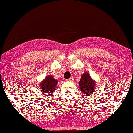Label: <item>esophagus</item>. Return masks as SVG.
Returning <instances> with one entry per match:
<instances>
[{"instance_id":"34e87169","label":"esophagus","mask_w":133,"mask_h":133,"mask_svg":"<svg viewBox=\"0 0 133 133\" xmlns=\"http://www.w3.org/2000/svg\"><path fill=\"white\" fill-rule=\"evenodd\" d=\"M74 78L73 77H71V78H69V79H68V81H73V79Z\"/></svg>"}]
</instances>
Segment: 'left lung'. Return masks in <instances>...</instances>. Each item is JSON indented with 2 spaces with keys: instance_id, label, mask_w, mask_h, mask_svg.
<instances>
[{
  "instance_id": "1",
  "label": "left lung",
  "mask_w": 133,
  "mask_h": 133,
  "mask_svg": "<svg viewBox=\"0 0 133 133\" xmlns=\"http://www.w3.org/2000/svg\"><path fill=\"white\" fill-rule=\"evenodd\" d=\"M96 83L91 79L88 73H84L82 75L81 81L79 82L80 89L83 94L86 96H91L92 92L95 91Z\"/></svg>"
}]
</instances>
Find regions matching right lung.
<instances>
[{"instance_id": "right-lung-1", "label": "right lung", "mask_w": 133, "mask_h": 133, "mask_svg": "<svg viewBox=\"0 0 133 133\" xmlns=\"http://www.w3.org/2000/svg\"><path fill=\"white\" fill-rule=\"evenodd\" d=\"M58 81L54 79L51 75L47 76L45 80L41 84V88L42 92L50 94L51 93L56 89V86Z\"/></svg>"}]
</instances>
